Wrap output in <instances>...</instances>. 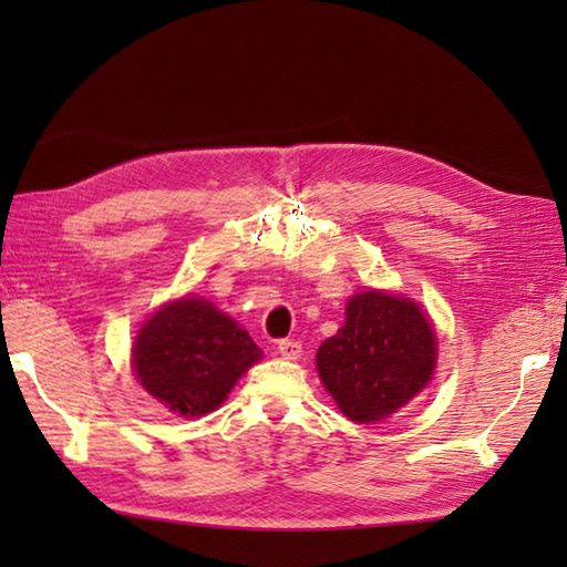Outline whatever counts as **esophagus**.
<instances>
[{
	"instance_id": "34e87169",
	"label": "esophagus",
	"mask_w": 567,
	"mask_h": 567,
	"mask_svg": "<svg viewBox=\"0 0 567 567\" xmlns=\"http://www.w3.org/2000/svg\"><path fill=\"white\" fill-rule=\"evenodd\" d=\"M277 353H280L285 360H297L302 355V343L295 339H285L280 341V346H277Z\"/></svg>"
}]
</instances>
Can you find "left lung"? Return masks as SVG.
<instances>
[{
    "mask_svg": "<svg viewBox=\"0 0 567 567\" xmlns=\"http://www.w3.org/2000/svg\"><path fill=\"white\" fill-rule=\"evenodd\" d=\"M436 329L402 295L368 290L348 299L346 321L317 351V370L341 412L375 424L414 400L436 368Z\"/></svg>",
    "mask_w": 567,
    "mask_h": 567,
    "instance_id": "8db88e82",
    "label": "left lung"
}]
</instances>
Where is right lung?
<instances>
[{
    "label": "right lung",
    "mask_w": 567,
    "mask_h": 567,
    "mask_svg": "<svg viewBox=\"0 0 567 567\" xmlns=\"http://www.w3.org/2000/svg\"><path fill=\"white\" fill-rule=\"evenodd\" d=\"M131 358L141 388L192 419L214 412L262 351L207 299L183 297L143 323Z\"/></svg>",
    "instance_id": "right-lung-1"
}]
</instances>
